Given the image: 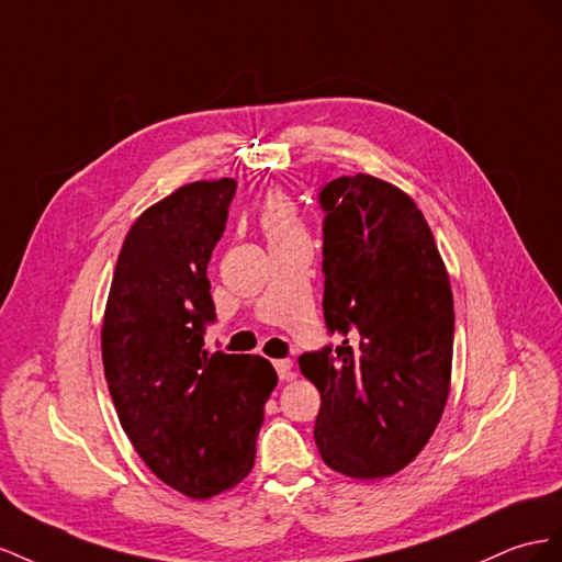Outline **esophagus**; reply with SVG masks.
I'll use <instances>...</instances> for the list:
<instances>
[{
  "instance_id": "esophagus-1",
  "label": "esophagus",
  "mask_w": 562,
  "mask_h": 562,
  "mask_svg": "<svg viewBox=\"0 0 562 562\" xmlns=\"http://www.w3.org/2000/svg\"><path fill=\"white\" fill-rule=\"evenodd\" d=\"M276 370H278V376L282 381H290L294 379V372H292V360H276Z\"/></svg>"
}]
</instances>
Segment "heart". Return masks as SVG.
<instances>
[{
    "label": "heart",
    "mask_w": 562,
    "mask_h": 562,
    "mask_svg": "<svg viewBox=\"0 0 562 562\" xmlns=\"http://www.w3.org/2000/svg\"><path fill=\"white\" fill-rule=\"evenodd\" d=\"M256 223H259L270 247L294 243L306 237V228L299 218L296 206L280 190H270L263 195L259 210H256Z\"/></svg>",
    "instance_id": "heart-1"
}]
</instances>
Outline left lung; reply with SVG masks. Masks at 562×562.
Here are the masks:
<instances>
[{"instance_id":"1","label":"left lung","mask_w":562,"mask_h":562,"mask_svg":"<svg viewBox=\"0 0 562 562\" xmlns=\"http://www.w3.org/2000/svg\"><path fill=\"white\" fill-rule=\"evenodd\" d=\"M325 210L323 311L344 341L303 352L319 391L315 445L336 473L403 471L440 424L452 381L454 299L414 200L370 173L319 190Z\"/></svg>"}]
</instances>
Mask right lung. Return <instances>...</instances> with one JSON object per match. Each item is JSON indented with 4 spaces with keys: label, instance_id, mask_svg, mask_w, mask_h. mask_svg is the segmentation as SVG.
I'll return each mask as SVG.
<instances>
[{
    "label": "right lung",
    "instance_id": "obj_1",
    "mask_svg": "<svg viewBox=\"0 0 562 562\" xmlns=\"http://www.w3.org/2000/svg\"><path fill=\"white\" fill-rule=\"evenodd\" d=\"M235 188L233 179L188 183L134 221L101 329L108 391L126 438L190 499H210L249 475L278 383L259 356L204 348V327L216 319L206 263Z\"/></svg>",
    "mask_w": 562,
    "mask_h": 562
}]
</instances>
